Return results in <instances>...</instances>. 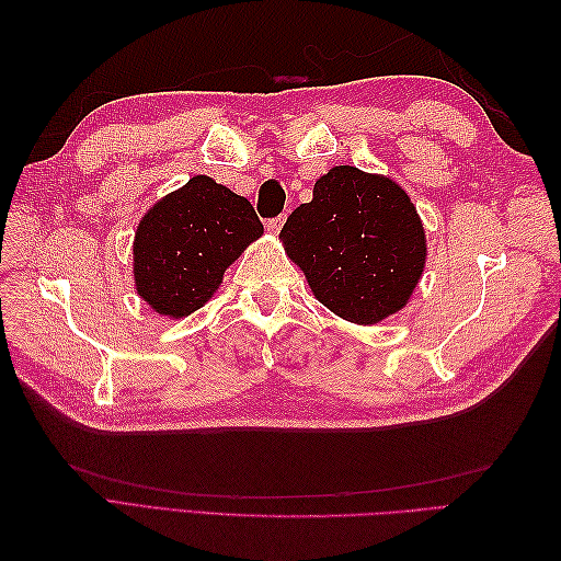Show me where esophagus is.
I'll list each match as a JSON object with an SVG mask.
<instances>
[{
  "mask_svg": "<svg viewBox=\"0 0 561 561\" xmlns=\"http://www.w3.org/2000/svg\"><path fill=\"white\" fill-rule=\"evenodd\" d=\"M284 221H287V217H284V214H282V217H277V219H270V221H267V231H270L272 236H277V233L282 231Z\"/></svg>",
  "mask_w": 561,
  "mask_h": 561,
  "instance_id": "obj_1",
  "label": "esophagus"
}]
</instances>
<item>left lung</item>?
Listing matches in <instances>:
<instances>
[{
    "mask_svg": "<svg viewBox=\"0 0 561 561\" xmlns=\"http://www.w3.org/2000/svg\"><path fill=\"white\" fill-rule=\"evenodd\" d=\"M279 238L316 299L356 325L402 311L426 265V231L408 190L356 165L320 175Z\"/></svg>",
    "mask_w": 561,
    "mask_h": 561,
    "instance_id": "8db88e82",
    "label": "left lung"
}]
</instances>
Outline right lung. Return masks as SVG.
Masks as SVG:
<instances>
[{"mask_svg":"<svg viewBox=\"0 0 561 561\" xmlns=\"http://www.w3.org/2000/svg\"><path fill=\"white\" fill-rule=\"evenodd\" d=\"M262 236L253 205L193 175L145 211L133 243L135 289L151 311L187 318L219 291L224 272Z\"/></svg>","mask_w":561,"mask_h":561,"instance_id":"1","label":"right lung"}]
</instances>
